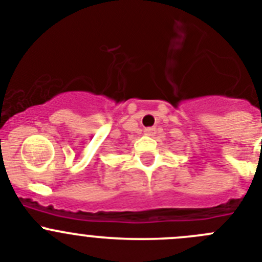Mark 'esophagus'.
<instances>
[{
	"instance_id": "1",
	"label": "esophagus",
	"mask_w": 262,
	"mask_h": 262,
	"mask_svg": "<svg viewBox=\"0 0 262 262\" xmlns=\"http://www.w3.org/2000/svg\"><path fill=\"white\" fill-rule=\"evenodd\" d=\"M156 134V129L153 127H149V128H145V135L153 136Z\"/></svg>"
}]
</instances>
